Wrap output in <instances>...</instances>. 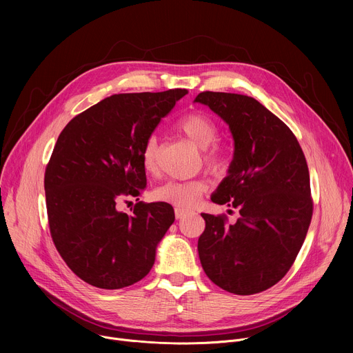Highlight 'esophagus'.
<instances>
[{
	"label": "esophagus",
	"mask_w": 353,
	"mask_h": 353,
	"mask_svg": "<svg viewBox=\"0 0 353 353\" xmlns=\"http://www.w3.org/2000/svg\"><path fill=\"white\" fill-rule=\"evenodd\" d=\"M188 214H191V211H188V210H184V208H176L174 210V215H176V218L177 219H181L183 216H185V215H188Z\"/></svg>",
	"instance_id": "34e87169"
}]
</instances>
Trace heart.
Returning a JSON list of instances; mask_svg holds the SVG:
<instances>
[{
    "mask_svg": "<svg viewBox=\"0 0 353 353\" xmlns=\"http://www.w3.org/2000/svg\"><path fill=\"white\" fill-rule=\"evenodd\" d=\"M177 128L199 149H204L203 159L205 165L214 170L223 168L225 155L218 146L211 147L218 139L216 123L204 113H191L183 117ZM142 165L146 172L155 173L159 166V141L155 135H150L142 149ZM208 188L204 180L188 181H168L154 191V198L162 203H169L179 208L192 207L196 199Z\"/></svg>",
    "mask_w": 353,
    "mask_h": 353,
    "instance_id": "obj_1",
    "label": "heart"
}]
</instances>
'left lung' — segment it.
I'll return each mask as SVG.
<instances>
[{"label": "left lung", "mask_w": 353, "mask_h": 353, "mask_svg": "<svg viewBox=\"0 0 353 353\" xmlns=\"http://www.w3.org/2000/svg\"><path fill=\"white\" fill-rule=\"evenodd\" d=\"M194 102L208 106L230 128L233 161L211 199L240 214L233 225L223 215L201 214V265L223 290L260 293L290 270L312 222L305 154L290 128L254 97L207 90Z\"/></svg>", "instance_id": "left-lung-1"}]
</instances>
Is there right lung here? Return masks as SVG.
Listing matches in <instances>:
<instances>
[{
    "instance_id": "add662e5",
    "label": "right lung",
    "mask_w": 353,
    "mask_h": 353,
    "mask_svg": "<svg viewBox=\"0 0 353 353\" xmlns=\"http://www.w3.org/2000/svg\"><path fill=\"white\" fill-rule=\"evenodd\" d=\"M184 94H113L61 131L44 173L47 216L60 256L86 283L121 289L152 268L173 207L139 201L127 215L119 204L145 190L143 145Z\"/></svg>"
}]
</instances>
